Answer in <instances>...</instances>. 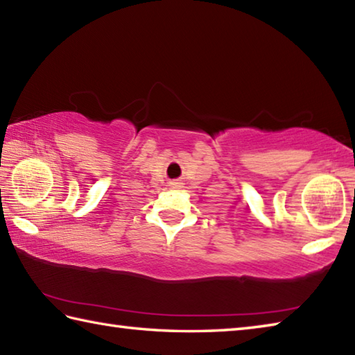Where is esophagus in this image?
I'll list each match as a JSON object with an SVG mask.
<instances>
[{"instance_id":"obj_1","label":"esophagus","mask_w":355,"mask_h":355,"mask_svg":"<svg viewBox=\"0 0 355 355\" xmlns=\"http://www.w3.org/2000/svg\"><path fill=\"white\" fill-rule=\"evenodd\" d=\"M171 185H173V187H180V185H182V182H173Z\"/></svg>"}]
</instances>
